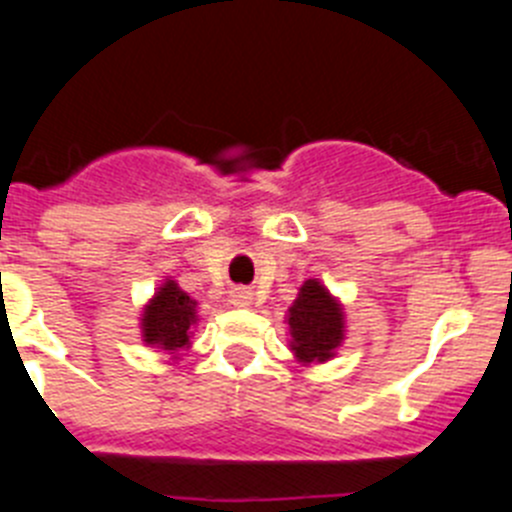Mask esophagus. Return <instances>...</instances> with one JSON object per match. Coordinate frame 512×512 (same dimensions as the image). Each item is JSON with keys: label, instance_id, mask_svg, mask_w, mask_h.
<instances>
[{"label": "esophagus", "instance_id": "obj_1", "mask_svg": "<svg viewBox=\"0 0 512 512\" xmlns=\"http://www.w3.org/2000/svg\"><path fill=\"white\" fill-rule=\"evenodd\" d=\"M251 300H253V292L246 287H235L233 292H230V302H233L235 307H248L251 305Z\"/></svg>", "mask_w": 512, "mask_h": 512}]
</instances>
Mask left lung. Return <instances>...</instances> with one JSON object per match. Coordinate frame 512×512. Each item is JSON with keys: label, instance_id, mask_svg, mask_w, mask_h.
<instances>
[{"label": "left lung", "instance_id": "left-lung-1", "mask_svg": "<svg viewBox=\"0 0 512 512\" xmlns=\"http://www.w3.org/2000/svg\"><path fill=\"white\" fill-rule=\"evenodd\" d=\"M289 351L302 366L336 359L346 341V310L320 279H307L287 310Z\"/></svg>", "mask_w": 512, "mask_h": 512}]
</instances>
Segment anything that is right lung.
I'll use <instances>...</instances> for the list:
<instances>
[{
	"instance_id": "right-lung-1",
	"label": "right lung",
	"mask_w": 512,
	"mask_h": 512,
	"mask_svg": "<svg viewBox=\"0 0 512 512\" xmlns=\"http://www.w3.org/2000/svg\"><path fill=\"white\" fill-rule=\"evenodd\" d=\"M197 323V300H192L176 279L166 277L140 310V341L161 354H171V361H179L182 351L192 346Z\"/></svg>"
}]
</instances>
